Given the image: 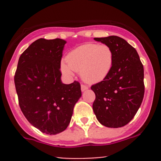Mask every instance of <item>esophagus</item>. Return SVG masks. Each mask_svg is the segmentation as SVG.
I'll list each match as a JSON object with an SVG mask.
<instances>
[{"label":"esophagus","mask_w":161,"mask_h":161,"mask_svg":"<svg viewBox=\"0 0 161 161\" xmlns=\"http://www.w3.org/2000/svg\"><path fill=\"white\" fill-rule=\"evenodd\" d=\"M87 89H88V86H86V85H83V84L81 85V90H82V92L86 91V90H87Z\"/></svg>","instance_id":"esophagus-1"}]
</instances>
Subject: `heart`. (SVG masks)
<instances>
[{
	"label": "heart",
	"mask_w": 161,
	"mask_h": 161,
	"mask_svg": "<svg viewBox=\"0 0 161 161\" xmlns=\"http://www.w3.org/2000/svg\"><path fill=\"white\" fill-rule=\"evenodd\" d=\"M62 62L61 70L72 76L80 73L82 80L89 84L103 81L111 72L114 64V51L106 44L86 43L72 50Z\"/></svg>",
	"instance_id": "b5f03b06"
}]
</instances>
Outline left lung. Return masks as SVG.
Here are the masks:
<instances>
[{
	"mask_svg": "<svg viewBox=\"0 0 161 161\" xmlns=\"http://www.w3.org/2000/svg\"><path fill=\"white\" fill-rule=\"evenodd\" d=\"M94 39L110 46L114 53L110 74L91 87L95 94L94 113L103 125L110 128L124 126L132 120L143 100V65L136 50L120 37Z\"/></svg>",
	"mask_w": 161,
	"mask_h": 161,
	"instance_id": "1",
	"label": "left lung"
}]
</instances>
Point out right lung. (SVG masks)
I'll use <instances>...</instances> for the list:
<instances>
[{"label":"right lung","instance_id":"1","mask_svg":"<svg viewBox=\"0 0 161 161\" xmlns=\"http://www.w3.org/2000/svg\"><path fill=\"white\" fill-rule=\"evenodd\" d=\"M65 44L60 38L35 41L20 55L14 75L22 112L33 126L47 135L67 128L82 96L79 82L66 85L60 79Z\"/></svg>","mask_w":161,"mask_h":161}]
</instances>
